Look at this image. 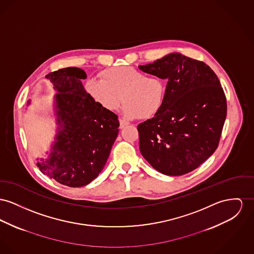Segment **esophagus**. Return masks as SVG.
Here are the masks:
<instances>
[{
  "label": "esophagus",
  "instance_id": "1",
  "mask_svg": "<svg viewBox=\"0 0 254 254\" xmlns=\"http://www.w3.org/2000/svg\"><path fill=\"white\" fill-rule=\"evenodd\" d=\"M129 123L123 119H119V128L120 129H123L125 126H127Z\"/></svg>",
  "mask_w": 254,
  "mask_h": 254
}]
</instances>
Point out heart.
<instances>
[{"label": "heart", "instance_id": "1", "mask_svg": "<svg viewBox=\"0 0 254 254\" xmlns=\"http://www.w3.org/2000/svg\"><path fill=\"white\" fill-rule=\"evenodd\" d=\"M101 80L88 79L87 95L108 112H115L124 103L122 115L128 119H150L161 109L166 85L160 78L144 75L132 66L107 68Z\"/></svg>", "mask_w": 254, "mask_h": 254}]
</instances>
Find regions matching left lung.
I'll list each match as a JSON object with an SVG mask.
<instances>
[{
	"instance_id": "obj_1",
	"label": "left lung",
	"mask_w": 254,
	"mask_h": 254,
	"mask_svg": "<svg viewBox=\"0 0 254 254\" xmlns=\"http://www.w3.org/2000/svg\"><path fill=\"white\" fill-rule=\"evenodd\" d=\"M138 68L168 81L159 112L137 125L140 153L163 174L190 172L219 146L227 112L220 80L206 64L179 53Z\"/></svg>"
}]
</instances>
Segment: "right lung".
I'll use <instances>...</instances> for the list:
<instances>
[{"label":"right lung","instance_id":"1","mask_svg":"<svg viewBox=\"0 0 254 254\" xmlns=\"http://www.w3.org/2000/svg\"><path fill=\"white\" fill-rule=\"evenodd\" d=\"M56 94L58 133L47 160L40 159V171L60 184L83 187L104 168L119 134L118 116L108 112L85 92L81 68H63L46 75Z\"/></svg>","mask_w":254,"mask_h":254}]
</instances>
